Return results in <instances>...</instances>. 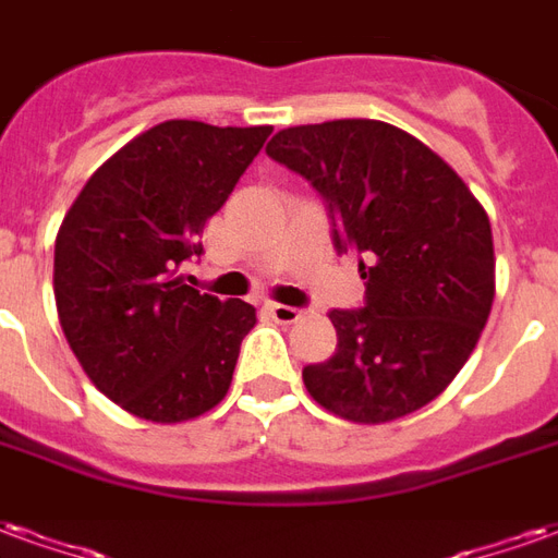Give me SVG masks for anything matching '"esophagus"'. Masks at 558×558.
Listing matches in <instances>:
<instances>
[{"label":"esophagus","instance_id":"obj_1","mask_svg":"<svg viewBox=\"0 0 558 558\" xmlns=\"http://www.w3.org/2000/svg\"><path fill=\"white\" fill-rule=\"evenodd\" d=\"M267 315H270L276 324H296V320L303 318V308L284 306V303H270V306H267Z\"/></svg>","mask_w":558,"mask_h":558}]
</instances>
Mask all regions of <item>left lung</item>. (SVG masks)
<instances>
[{
  "label": "left lung",
  "instance_id": "1",
  "mask_svg": "<svg viewBox=\"0 0 558 558\" xmlns=\"http://www.w3.org/2000/svg\"><path fill=\"white\" fill-rule=\"evenodd\" d=\"M267 157L318 190L336 252H356L363 308H332L339 344L303 368L320 408L392 422L470 360L494 303V234L470 186L416 136L372 118L279 130Z\"/></svg>",
  "mask_w": 558,
  "mask_h": 558
}]
</instances>
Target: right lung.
<instances>
[{
  "instance_id": "obj_1",
  "label": "right lung",
  "mask_w": 558,
  "mask_h": 558,
  "mask_svg": "<svg viewBox=\"0 0 558 558\" xmlns=\"http://www.w3.org/2000/svg\"><path fill=\"white\" fill-rule=\"evenodd\" d=\"M274 128L162 121L97 169L56 238L52 291L92 384L148 422L217 408L255 308L178 276Z\"/></svg>"
}]
</instances>
